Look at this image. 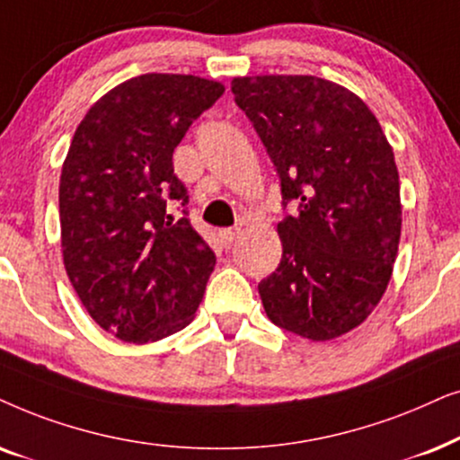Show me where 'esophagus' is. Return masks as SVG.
<instances>
[{
	"mask_svg": "<svg viewBox=\"0 0 460 460\" xmlns=\"http://www.w3.org/2000/svg\"><path fill=\"white\" fill-rule=\"evenodd\" d=\"M237 235H240V229H234V226H229V229H223V231H220V234H218L220 242H223L225 248H229L231 243H234V240H235Z\"/></svg>",
	"mask_w": 460,
	"mask_h": 460,
	"instance_id": "obj_1",
	"label": "esophagus"
}]
</instances>
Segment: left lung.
<instances>
[{
    "label": "left lung",
    "mask_w": 460,
    "mask_h": 460,
    "mask_svg": "<svg viewBox=\"0 0 460 460\" xmlns=\"http://www.w3.org/2000/svg\"><path fill=\"white\" fill-rule=\"evenodd\" d=\"M237 107L279 174L281 261L259 284L269 320L309 341L347 334L372 314L402 234L394 149L366 102L314 75L231 82Z\"/></svg>",
    "instance_id": "left-lung-1"
}]
</instances>
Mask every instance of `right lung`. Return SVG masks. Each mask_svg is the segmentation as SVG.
Here are the masks:
<instances>
[{
    "label": "right lung",
    "instance_id": "1",
    "mask_svg": "<svg viewBox=\"0 0 460 460\" xmlns=\"http://www.w3.org/2000/svg\"><path fill=\"white\" fill-rule=\"evenodd\" d=\"M223 92L195 75L132 77L90 107L71 140L58 189L65 269L92 320L119 341L179 332L204 296L217 256L189 223L172 153Z\"/></svg>",
    "mask_w": 460,
    "mask_h": 460
}]
</instances>
